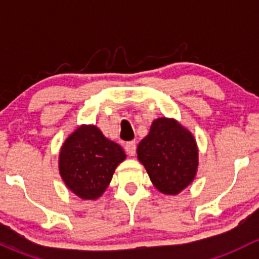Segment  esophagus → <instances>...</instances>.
Listing matches in <instances>:
<instances>
[{
    "mask_svg": "<svg viewBox=\"0 0 259 259\" xmlns=\"http://www.w3.org/2000/svg\"><path fill=\"white\" fill-rule=\"evenodd\" d=\"M125 150L129 154L130 156H134L135 153H137V145H135L134 142H129L125 144Z\"/></svg>",
    "mask_w": 259,
    "mask_h": 259,
    "instance_id": "esophagus-1",
    "label": "esophagus"
}]
</instances>
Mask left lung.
I'll return each instance as SVG.
<instances>
[{
    "label": "left lung",
    "instance_id": "left-lung-1",
    "mask_svg": "<svg viewBox=\"0 0 259 259\" xmlns=\"http://www.w3.org/2000/svg\"><path fill=\"white\" fill-rule=\"evenodd\" d=\"M138 159L159 192L177 195L195 178L198 148L194 137L177 120L159 117L139 143Z\"/></svg>",
    "mask_w": 259,
    "mask_h": 259
}]
</instances>
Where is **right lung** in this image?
I'll return each instance as SVG.
<instances>
[{
	"mask_svg": "<svg viewBox=\"0 0 259 259\" xmlns=\"http://www.w3.org/2000/svg\"><path fill=\"white\" fill-rule=\"evenodd\" d=\"M125 158L121 146L104 137L99 127L81 125L61 146L60 176L81 199L95 200L105 192Z\"/></svg>",
	"mask_w": 259,
	"mask_h": 259,
	"instance_id": "add662e5",
	"label": "right lung"
}]
</instances>
